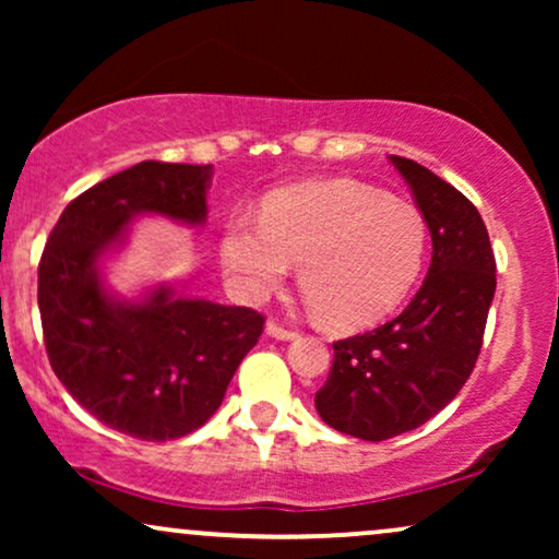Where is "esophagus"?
Returning a JSON list of instances; mask_svg holds the SVG:
<instances>
[{
  "instance_id": "34e87169",
  "label": "esophagus",
  "mask_w": 559,
  "mask_h": 559,
  "mask_svg": "<svg viewBox=\"0 0 559 559\" xmlns=\"http://www.w3.org/2000/svg\"><path fill=\"white\" fill-rule=\"evenodd\" d=\"M266 333L277 341H295L297 338V331H289V328L280 325L277 320H270V323H266Z\"/></svg>"
}]
</instances>
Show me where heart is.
I'll return each instance as SVG.
<instances>
[{"instance_id":"obj_1","label":"heart","mask_w":559,"mask_h":559,"mask_svg":"<svg viewBox=\"0 0 559 559\" xmlns=\"http://www.w3.org/2000/svg\"><path fill=\"white\" fill-rule=\"evenodd\" d=\"M427 221L412 203L356 180H318L264 201L262 218H228L221 259L236 289L262 300L300 264V287L331 328L379 323L417 285Z\"/></svg>"}]
</instances>
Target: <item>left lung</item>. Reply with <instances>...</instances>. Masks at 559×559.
<instances>
[{
    "mask_svg": "<svg viewBox=\"0 0 559 559\" xmlns=\"http://www.w3.org/2000/svg\"><path fill=\"white\" fill-rule=\"evenodd\" d=\"M389 159L430 228V270L394 320L333 343L331 373L316 394L323 423L371 442L415 430L455 400L476 366L496 293V259L476 205L415 159Z\"/></svg>",
    "mask_w": 559,
    "mask_h": 559,
    "instance_id": "1",
    "label": "left lung"
}]
</instances>
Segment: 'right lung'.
Instances as JSON below:
<instances>
[{"mask_svg": "<svg viewBox=\"0 0 559 559\" xmlns=\"http://www.w3.org/2000/svg\"><path fill=\"white\" fill-rule=\"evenodd\" d=\"M213 165L144 163L68 203L37 270L45 348L75 402L111 430L165 442L193 432L224 402L264 318L157 285L114 295L102 259L124 247L136 216L203 226Z\"/></svg>", "mask_w": 559, "mask_h": 559, "instance_id": "add662e5", "label": "right lung"}]
</instances>
